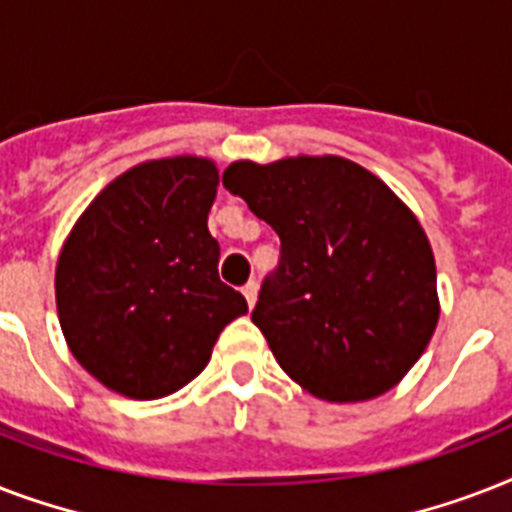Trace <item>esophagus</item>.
<instances>
[{
	"mask_svg": "<svg viewBox=\"0 0 512 512\" xmlns=\"http://www.w3.org/2000/svg\"><path fill=\"white\" fill-rule=\"evenodd\" d=\"M241 292H244V297H247L249 308H255V303H257V281H247V284L241 287Z\"/></svg>",
	"mask_w": 512,
	"mask_h": 512,
	"instance_id": "esophagus-1",
	"label": "esophagus"
}]
</instances>
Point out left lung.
Here are the masks:
<instances>
[{
  "label": "left lung",
  "mask_w": 512,
  "mask_h": 512,
  "mask_svg": "<svg viewBox=\"0 0 512 512\" xmlns=\"http://www.w3.org/2000/svg\"><path fill=\"white\" fill-rule=\"evenodd\" d=\"M223 185L281 239L252 321L311 396L369 401L404 380L436 332V257L414 212L342 156L233 162Z\"/></svg>",
  "instance_id": "obj_1"
}]
</instances>
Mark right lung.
<instances>
[{
    "label": "right lung",
    "instance_id": "1",
    "mask_svg": "<svg viewBox=\"0 0 512 512\" xmlns=\"http://www.w3.org/2000/svg\"><path fill=\"white\" fill-rule=\"evenodd\" d=\"M217 183L204 156L143 162L111 180L63 241L60 329L76 361L119 396L154 401L188 385L247 313L217 276L220 244L207 228Z\"/></svg>",
    "mask_w": 512,
    "mask_h": 512
}]
</instances>
